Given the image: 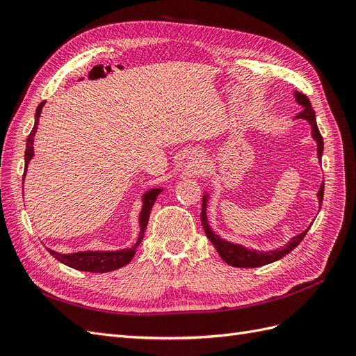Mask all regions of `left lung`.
<instances>
[{"mask_svg": "<svg viewBox=\"0 0 356 356\" xmlns=\"http://www.w3.org/2000/svg\"><path fill=\"white\" fill-rule=\"evenodd\" d=\"M296 96V101L303 106V110H301L296 118H305L307 120L312 126V136L318 144V157L321 160L322 157V152H324V139H322V135L318 129L316 124V117H315V111L312 108L310 101L306 95L303 93H298L294 92ZM318 199H319V204H322V199H324V182L321 184V188L318 191ZM207 204H208V195L203 196V202H202V212H200V221L204 229V233L209 238V241L212 242V245L215 246V250L218 251L220 257L222 260L227 263L229 266L233 267H245V268H251V267H260V266H266V264H270L276 260H281L282 257H285L286 254H289L291 251L294 250V248L305 239L306 233L309 232L310 227H307L303 233H300L297 236H294L293 239H291L285 246L279 248V250L275 251H254V250H248V248L242 246V245H236V243H230L227 241L221 239L218 234H215L209 224H208V218H207Z\"/></svg>", "mask_w": 356, "mask_h": 356, "instance_id": "left-lung-1", "label": "left lung"}]
</instances>
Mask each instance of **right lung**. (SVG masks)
<instances>
[{
	"mask_svg": "<svg viewBox=\"0 0 356 356\" xmlns=\"http://www.w3.org/2000/svg\"><path fill=\"white\" fill-rule=\"evenodd\" d=\"M42 105L44 102H41L37 106L35 111V124L32 127V131L26 139V149H25V172L26 166L29 163V160L34 156V136L37 132V124H38V118L42 110ZM25 177V175H24ZM161 188H153L147 191L144 197H143V211L139 213V238L138 242L132 246L127 248V250H120V251H84V252H75V254H59L56 251H51L47 248V251L50 255L56 258L58 261L67 264L68 267L75 268V270H81V272H90V273H106V272H113L115 268H120L126 264L131 263L132 257L135 255V251L138 245L141 243L144 238V232L147 229L148 218H149V211H152L153 204L160 195Z\"/></svg>",
	"mask_w": 356,
	"mask_h": 356,
	"instance_id": "add662e5",
	"label": "right lung"
}]
</instances>
